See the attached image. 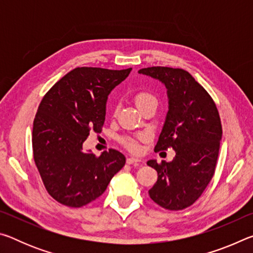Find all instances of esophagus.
I'll return each instance as SVG.
<instances>
[{
    "mask_svg": "<svg viewBox=\"0 0 253 253\" xmlns=\"http://www.w3.org/2000/svg\"><path fill=\"white\" fill-rule=\"evenodd\" d=\"M142 162V160H139V158H136V157H128L126 160V163L127 164H134V163H140Z\"/></svg>",
    "mask_w": 253,
    "mask_h": 253,
    "instance_id": "obj_1",
    "label": "esophagus"
}]
</instances>
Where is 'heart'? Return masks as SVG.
Listing matches in <instances>:
<instances>
[{
    "label": "heart",
    "mask_w": 253,
    "mask_h": 253,
    "mask_svg": "<svg viewBox=\"0 0 253 253\" xmlns=\"http://www.w3.org/2000/svg\"><path fill=\"white\" fill-rule=\"evenodd\" d=\"M134 100L136 102V105L139 107L140 109H143L144 107H146L148 105L152 104H157L156 98L154 97L153 93L146 90H139L137 91L134 95ZM146 138V136H139L138 138L136 137H131V136H122L119 140L121 143L125 146L127 149H129L131 152H138L139 149V140H143Z\"/></svg>",
    "instance_id": "heart-1"
}]
</instances>
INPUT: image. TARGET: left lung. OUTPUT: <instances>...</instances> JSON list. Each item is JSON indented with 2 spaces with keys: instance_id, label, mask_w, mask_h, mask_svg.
Wrapping results in <instances>:
<instances>
[{
  "instance_id": "left-lung-1",
  "label": "left lung",
  "mask_w": 253,
  "mask_h": 253,
  "mask_svg": "<svg viewBox=\"0 0 253 253\" xmlns=\"http://www.w3.org/2000/svg\"><path fill=\"white\" fill-rule=\"evenodd\" d=\"M139 74L161 80L168 88L169 109L155 152L174 148L176 153L172 162H147L157 172L148 194L160 207L179 211L199 200L215 172L222 138L219 110L186 70L149 67Z\"/></svg>"
}]
</instances>
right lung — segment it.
Segmentation results:
<instances>
[{
	"mask_svg": "<svg viewBox=\"0 0 253 253\" xmlns=\"http://www.w3.org/2000/svg\"><path fill=\"white\" fill-rule=\"evenodd\" d=\"M130 71L78 67L42 98L33 121V160L57 202L70 208L87 205L125 165V156L116 149L96 156L84 152L83 143L91 130L101 132L109 92Z\"/></svg>",
	"mask_w": 253,
	"mask_h": 253,
	"instance_id": "1",
	"label": "right lung"
}]
</instances>
